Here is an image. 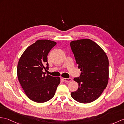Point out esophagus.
<instances>
[{
	"instance_id": "esophagus-1",
	"label": "esophagus",
	"mask_w": 124,
	"mask_h": 124,
	"mask_svg": "<svg viewBox=\"0 0 124 124\" xmlns=\"http://www.w3.org/2000/svg\"><path fill=\"white\" fill-rule=\"evenodd\" d=\"M63 81L66 82H69L71 81L72 79H71V78H63Z\"/></svg>"
}]
</instances>
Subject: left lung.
Segmentation results:
<instances>
[{"label":"left lung","mask_w":124,"mask_h":124,"mask_svg":"<svg viewBox=\"0 0 124 124\" xmlns=\"http://www.w3.org/2000/svg\"><path fill=\"white\" fill-rule=\"evenodd\" d=\"M74 54L81 74L74 80L78 90L71 96L78 102L88 103L97 99L107 87L109 80V61L105 51L90 39L71 41Z\"/></svg>","instance_id":"obj_1"}]
</instances>
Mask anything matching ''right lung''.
I'll list each match as a JSON object with an SVG mask.
<instances>
[{
    "label": "right lung",
    "instance_id": "right-lung-1",
    "mask_svg": "<svg viewBox=\"0 0 124 124\" xmlns=\"http://www.w3.org/2000/svg\"><path fill=\"white\" fill-rule=\"evenodd\" d=\"M56 44L51 40H37L26 49L19 60V82L27 97L34 102L43 103L52 98L60 83V77L45 76L43 71L48 68L47 55Z\"/></svg>",
    "mask_w": 124,
    "mask_h": 124
}]
</instances>
